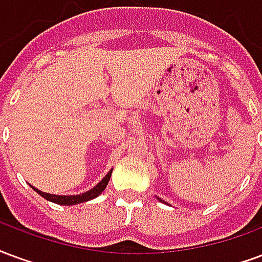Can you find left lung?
<instances>
[{"label": "left lung", "mask_w": 262, "mask_h": 262, "mask_svg": "<svg viewBox=\"0 0 262 262\" xmlns=\"http://www.w3.org/2000/svg\"><path fill=\"white\" fill-rule=\"evenodd\" d=\"M160 201H162V200H160Z\"/></svg>", "instance_id": "left-lung-1"}]
</instances>
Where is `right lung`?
<instances>
[{"mask_svg":"<svg viewBox=\"0 0 262 262\" xmlns=\"http://www.w3.org/2000/svg\"><path fill=\"white\" fill-rule=\"evenodd\" d=\"M112 171L110 170L107 174L104 176L102 179V181H99L96 186L91 188L89 191L86 192H82L79 195H55V194H47V192H43L37 190V188H34L32 186L34 191L39 192L40 195L46 198L47 201H51L54 202V204H58V205H75V204H81V202H86V201H91L93 198H96L104 191V188L107 187L108 184V180H110V176H112Z\"/></svg>","mask_w":262,"mask_h":262,"instance_id":"add662e5","label":"right lung"}]
</instances>
